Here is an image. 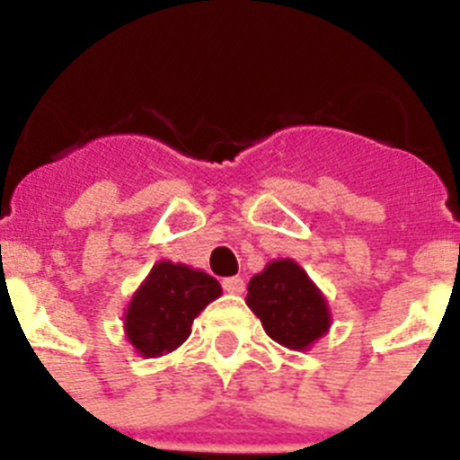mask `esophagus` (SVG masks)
Wrapping results in <instances>:
<instances>
[{
    "mask_svg": "<svg viewBox=\"0 0 460 460\" xmlns=\"http://www.w3.org/2000/svg\"><path fill=\"white\" fill-rule=\"evenodd\" d=\"M243 279H239V276H230V279L223 280V290L230 292V295H242L243 292Z\"/></svg>",
    "mask_w": 460,
    "mask_h": 460,
    "instance_id": "obj_1",
    "label": "esophagus"
}]
</instances>
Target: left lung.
<instances>
[{
    "label": "left lung",
    "instance_id": "obj_1",
    "mask_svg": "<svg viewBox=\"0 0 460 460\" xmlns=\"http://www.w3.org/2000/svg\"><path fill=\"white\" fill-rule=\"evenodd\" d=\"M246 304L267 336L290 350H308L332 327V311L306 271L295 260H271L249 280Z\"/></svg>",
    "mask_w": 460,
    "mask_h": 460
}]
</instances>
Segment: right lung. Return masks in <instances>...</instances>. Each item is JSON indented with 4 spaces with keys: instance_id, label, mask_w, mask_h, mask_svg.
<instances>
[{
    "instance_id": "obj_1",
    "label": "right lung",
    "mask_w": 460,
    "mask_h": 460,
    "mask_svg": "<svg viewBox=\"0 0 460 460\" xmlns=\"http://www.w3.org/2000/svg\"><path fill=\"white\" fill-rule=\"evenodd\" d=\"M221 292V283L202 270L161 260L126 306V341L145 359L177 350L190 336L193 320Z\"/></svg>"
}]
</instances>
